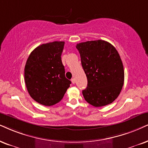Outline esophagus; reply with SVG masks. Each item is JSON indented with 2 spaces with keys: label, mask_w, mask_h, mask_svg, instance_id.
I'll use <instances>...</instances> for the list:
<instances>
[{
  "label": "esophagus",
  "mask_w": 148,
  "mask_h": 148,
  "mask_svg": "<svg viewBox=\"0 0 148 148\" xmlns=\"http://www.w3.org/2000/svg\"><path fill=\"white\" fill-rule=\"evenodd\" d=\"M71 81H72V83H73V84H74L76 83V80H75V79H74V78H72V80H71Z\"/></svg>",
  "instance_id": "34e87169"
}]
</instances>
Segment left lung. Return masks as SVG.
I'll return each mask as SVG.
<instances>
[{
    "instance_id": "left-lung-1",
    "label": "left lung",
    "mask_w": 148,
    "mask_h": 148,
    "mask_svg": "<svg viewBox=\"0 0 148 148\" xmlns=\"http://www.w3.org/2000/svg\"><path fill=\"white\" fill-rule=\"evenodd\" d=\"M87 78L83 90L85 100L95 107L112 103L124 82V70L118 52L104 40L88 41L76 45Z\"/></svg>"
}]
</instances>
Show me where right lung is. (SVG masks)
Returning a JSON list of instances; mask_svg holds the SVG:
<instances>
[{
  "instance_id": "obj_1",
  "label": "right lung",
  "mask_w": 148,
  "mask_h": 148,
  "mask_svg": "<svg viewBox=\"0 0 148 148\" xmlns=\"http://www.w3.org/2000/svg\"><path fill=\"white\" fill-rule=\"evenodd\" d=\"M64 42H53L37 46L31 52L24 68L27 91L33 100L52 106L62 100L71 81L65 76L61 61Z\"/></svg>"
}]
</instances>
